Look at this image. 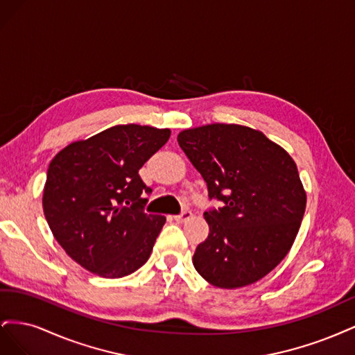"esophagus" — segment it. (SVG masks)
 <instances>
[{
    "instance_id": "obj_1",
    "label": "esophagus",
    "mask_w": 355,
    "mask_h": 355,
    "mask_svg": "<svg viewBox=\"0 0 355 355\" xmlns=\"http://www.w3.org/2000/svg\"><path fill=\"white\" fill-rule=\"evenodd\" d=\"M192 218V213L191 211H182L180 214H176V216L173 218L176 222H179V223H184V222H187V220H189Z\"/></svg>"
}]
</instances>
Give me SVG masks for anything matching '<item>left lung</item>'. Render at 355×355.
Listing matches in <instances>:
<instances>
[{"label":"left lung","mask_w":355,"mask_h":355,"mask_svg":"<svg viewBox=\"0 0 355 355\" xmlns=\"http://www.w3.org/2000/svg\"><path fill=\"white\" fill-rule=\"evenodd\" d=\"M179 146L220 207L204 211L209 237L192 257L220 288L261 280L280 263L302 222L306 194L296 163L263 133L237 124L180 132Z\"/></svg>","instance_id":"obj_1"}]
</instances>
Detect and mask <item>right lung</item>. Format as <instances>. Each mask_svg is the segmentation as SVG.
<instances>
[{
  "label": "right lung",
  "mask_w": 355,
  "mask_h": 355,
  "mask_svg": "<svg viewBox=\"0 0 355 355\" xmlns=\"http://www.w3.org/2000/svg\"><path fill=\"white\" fill-rule=\"evenodd\" d=\"M168 137V128L115 125L51 159L44 216L63 250L85 270L121 278L148 261L166 218L144 211L153 189L139 168Z\"/></svg>",
  "instance_id": "add662e5"
}]
</instances>
